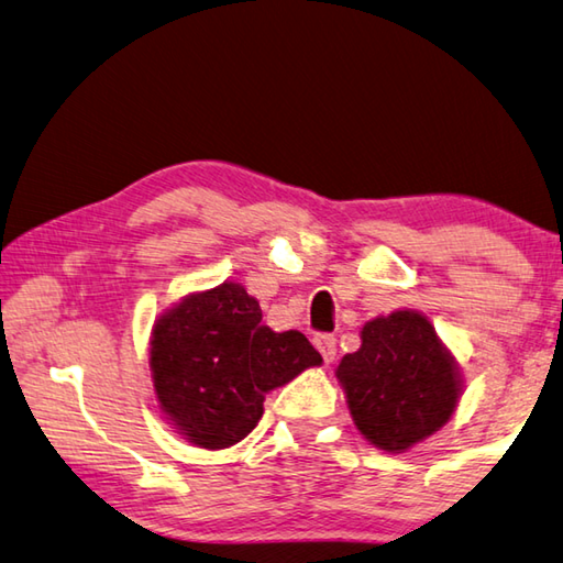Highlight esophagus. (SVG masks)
<instances>
[{"mask_svg":"<svg viewBox=\"0 0 563 563\" xmlns=\"http://www.w3.org/2000/svg\"><path fill=\"white\" fill-rule=\"evenodd\" d=\"M312 344L317 346V352L322 354L324 364H332V362H334V356H336V340H334L332 334H317L314 340H312Z\"/></svg>","mask_w":563,"mask_h":563,"instance_id":"34e87169","label":"esophagus"}]
</instances>
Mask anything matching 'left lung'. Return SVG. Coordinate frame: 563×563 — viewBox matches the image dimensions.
Here are the masks:
<instances>
[{
  "label": "left lung",
  "instance_id": "obj_1",
  "mask_svg": "<svg viewBox=\"0 0 563 563\" xmlns=\"http://www.w3.org/2000/svg\"><path fill=\"white\" fill-rule=\"evenodd\" d=\"M360 336V350L334 372L352 421L379 451L406 453L453 418L463 396L460 366L418 310L374 317Z\"/></svg>",
  "mask_w": 563,
  "mask_h": 563
}]
</instances>
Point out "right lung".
<instances>
[{"label":"right lung","mask_w":563,"mask_h":563,"mask_svg":"<svg viewBox=\"0 0 563 563\" xmlns=\"http://www.w3.org/2000/svg\"><path fill=\"white\" fill-rule=\"evenodd\" d=\"M322 356L298 330L273 332L241 283L184 295L152 324L150 372L165 421L197 448L223 451L263 416L265 394Z\"/></svg>","instance_id":"right-lung-1"}]
</instances>
